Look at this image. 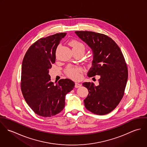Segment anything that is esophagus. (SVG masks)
Segmentation results:
<instances>
[{"mask_svg": "<svg viewBox=\"0 0 147 147\" xmlns=\"http://www.w3.org/2000/svg\"><path fill=\"white\" fill-rule=\"evenodd\" d=\"M82 86V84H80V83H76L75 85V88H79Z\"/></svg>", "mask_w": 147, "mask_h": 147, "instance_id": "esophagus-1", "label": "esophagus"}]
</instances>
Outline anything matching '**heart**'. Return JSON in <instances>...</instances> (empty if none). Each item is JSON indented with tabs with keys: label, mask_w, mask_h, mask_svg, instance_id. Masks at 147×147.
<instances>
[{
	"label": "heart",
	"mask_w": 147,
	"mask_h": 147,
	"mask_svg": "<svg viewBox=\"0 0 147 147\" xmlns=\"http://www.w3.org/2000/svg\"><path fill=\"white\" fill-rule=\"evenodd\" d=\"M70 45L72 47L73 51H83L85 52V46L82 42H79L77 40H74L69 42ZM65 72L68 76L72 79H78L80 78V68L77 67H74L72 65H69L65 69Z\"/></svg>",
	"instance_id": "b5f03b06"
}]
</instances>
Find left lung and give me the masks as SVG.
I'll return each instance as SVG.
<instances>
[{"mask_svg":"<svg viewBox=\"0 0 147 147\" xmlns=\"http://www.w3.org/2000/svg\"><path fill=\"white\" fill-rule=\"evenodd\" d=\"M75 33L93 52L88 76L100 77L97 86L90 82L83 83L89 92L84 105L94 114H107L118 106L124 95L128 79L125 58L118 45L106 35L90 31H76Z\"/></svg>","mask_w":147,"mask_h":147,"instance_id":"left-lung-1","label":"left lung"}]
</instances>
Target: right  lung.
I'll return each mask as SVG.
<instances>
[{
    "label": "right lung",
    "instance_id": "right-lung-1",
    "mask_svg": "<svg viewBox=\"0 0 147 147\" xmlns=\"http://www.w3.org/2000/svg\"><path fill=\"white\" fill-rule=\"evenodd\" d=\"M66 33L42 38L26 51L21 68V89L24 98L37 115L50 117L60 113L65 106V95L74 88L68 79L54 84L49 69L55 62L57 48Z\"/></svg>",
    "mask_w": 147,
    "mask_h": 147
}]
</instances>
